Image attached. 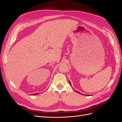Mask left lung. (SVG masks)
<instances>
[{"instance_id": "left-lung-1", "label": "left lung", "mask_w": 122, "mask_h": 122, "mask_svg": "<svg viewBox=\"0 0 122 122\" xmlns=\"http://www.w3.org/2000/svg\"><path fill=\"white\" fill-rule=\"evenodd\" d=\"M69 83H70V86H71V82H70V81H69ZM76 92H77V93H79V94H81L80 93H79V92H78V91H76ZM82 95H83V94H82ZM86 96H90V95H86Z\"/></svg>"}]
</instances>
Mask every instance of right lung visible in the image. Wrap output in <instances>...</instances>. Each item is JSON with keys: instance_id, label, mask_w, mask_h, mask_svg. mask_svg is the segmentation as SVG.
<instances>
[{"instance_id": "obj_1", "label": "right lung", "mask_w": 122, "mask_h": 122, "mask_svg": "<svg viewBox=\"0 0 122 122\" xmlns=\"http://www.w3.org/2000/svg\"><path fill=\"white\" fill-rule=\"evenodd\" d=\"M35 95H36V94H38V93H36V94H34Z\"/></svg>"}]
</instances>
